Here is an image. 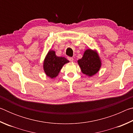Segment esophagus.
Returning <instances> with one entry per match:
<instances>
[{
	"label": "esophagus",
	"instance_id": "34e87169",
	"mask_svg": "<svg viewBox=\"0 0 133 133\" xmlns=\"http://www.w3.org/2000/svg\"><path fill=\"white\" fill-rule=\"evenodd\" d=\"M67 58H68V60H69V61H70V62H73V57H67Z\"/></svg>",
	"mask_w": 133,
	"mask_h": 133
}]
</instances>
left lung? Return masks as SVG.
Returning <instances> with one entry per match:
<instances>
[{
    "mask_svg": "<svg viewBox=\"0 0 133 133\" xmlns=\"http://www.w3.org/2000/svg\"><path fill=\"white\" fill-rule=\"evenodd\" d=\"M77 62L82 73L89 77L97 73L102 66L98 53L96 51L90 49L84 51L83 57Z\"/></svg>",
    "mask_w": 133,
    "mask_h": 133,
    "instance_id": "obj_1",
    "label": "left lung"
}]
</instances>
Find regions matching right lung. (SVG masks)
Returning <instances> with one entry per match:
<instances>
[{"label": "right lung", "instance_id": "1", "mask_svg": "<svg viewBox=\"0 0 133 133\" xmlns=\"http://www.w3.org/2000/svg\"><path fill=\"white\" fill-rule=\"evenodd\" d=\"M69 61L64 57H58L55 51L50 50L47 54L43 63V69L46 75L51 78L57 76L64 65Z\"/></svg>", "mask_w": 133, "mask_h": 133}]
</instances>
